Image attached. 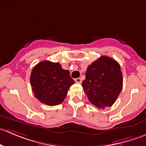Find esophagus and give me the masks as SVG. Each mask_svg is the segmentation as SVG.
I'll list each match as a JSON object with an SVG mask.
<instances>
[{"label":"esophagus","mask_w":146,"mask_h":146,"mask_svg":"<svg viewBox=\"0 0 146 146\" xmlns=\"http://www.w3.org/2000/svg\"><path fill=\"white\" fill-rule=\"evenodd\" d=\"M75 80H76V82H78V83H81V82H82L81 79H80V78H76V79H75Z\"/></svg>","instance_id":"esophagus-1"}]
</instances>
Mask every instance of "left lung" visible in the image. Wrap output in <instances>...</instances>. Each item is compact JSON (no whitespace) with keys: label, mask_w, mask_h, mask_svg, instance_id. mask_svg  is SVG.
Instances as JSON below:
<instances>
[{"label":"left lung","mask_w":146,"mask_h":146,"mask_svg":"<svg viewBox=\"0 0 146 146\" xmlns=\"http://www.w3.org/2000/svg\"><path fill=\"white\" fill-rule=\"evenodd\" d=\"M123 77L120 65L103 56L88 66L82 86L88 100L95 107H111L122 90Z\"/></svg>","instance_id":"left-lung-1"}]
</instances>
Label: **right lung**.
<instances>
[{
  "instance_id": "1",
  "label": "right lung",
  "mask_w": 146,
  "mask_h": 146,
  "mask_svg": "<svg viewBox=\"0 0 146 146\" xmlns=\"http://www.w3.org/2000/svg\"><path fill=\"white\" fill-rule=\"evenodd\" d=\"M30 83L35 97L49 106L61 104L74 80L59 63L44 61L32 69Z\"/></svg>"
}]
</instances>
